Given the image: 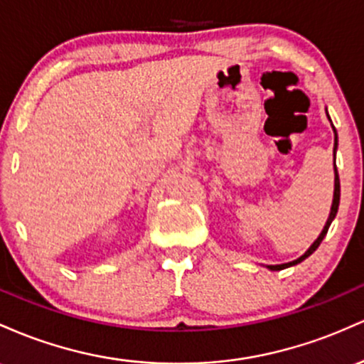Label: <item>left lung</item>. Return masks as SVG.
Masks as SVG:
<instances>
[{
    "label": "left lung",
    "instance_id": "8db88e82",
    "mask_svg": "<svg viewBox=\"0 0 364 364\" xmlns=\"http://www.w3.org/2000/svg\"><path fill=\"white\" fill-rule=\"evenodd\" d=\"M326 115H328V113H326ZM333 132H336V127H333ZM336 148H337V132H336V142H333V149H336ZM338 201H341V181H338V173H337V168H336V189H333V203H332V210H330V216H328V220H326V225H325V228H323V232H321L320 237H318V239L313 242V246L309 247L308 251H306L304 255L301 256V258H297L296 261H291V263L270 264V267H268V268H270V270H273V272L284 270V268H289V267H292V264L301 263V261L308 258L309 255H313V252L318 249V246H320V244H321V240H323V237L326 235V232H328V227H330V223H332V220L336 218L337 210H338Z\"/></svg>",
    "mask_w": 364,
    "mask_h": 364
}]
</instances>
